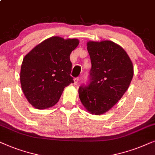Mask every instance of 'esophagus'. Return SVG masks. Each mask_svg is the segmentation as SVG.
<instances>
[{"instance_id":"34e87169","label":"esophagus","mask_w":155,"mask_h":155,"mask_svg":"<svg viewBox=\"0 0 155 155\" xmlns=\"http://www.w3.org/2000/svg\"><path fill=\"white\" fill-rule=\"evenodd\" d=\"M79 77H76V78H75V79H74V84H75V85H76V84H78V82L79 81Z\"/></svg>"}]
</instances>
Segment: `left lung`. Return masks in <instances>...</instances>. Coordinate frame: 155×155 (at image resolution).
<instances>
[{"label": "left lung", "instance_id": "1", "mask_svg": "<svg viewBox=\"0 0 155 155\" xmlns=\"http://www.w3.org/2000/svg\"><path fill=\"white\" fill-rule=\"evenodd\" d=\"M87 49L91 68L87 85L79 88V98L91 114H104L127 90L133 65L126 51L112 41H89Z\"/></svg>", "mask_w": 155, "mask_h": 155}]
</instances>
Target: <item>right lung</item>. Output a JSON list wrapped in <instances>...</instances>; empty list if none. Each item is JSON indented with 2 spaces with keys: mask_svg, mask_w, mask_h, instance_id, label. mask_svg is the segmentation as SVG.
I'll return each mask as SVG.
<instances>
[{
  "mask_svg": "<svg viewBox=\"0 0 155 155\" xmlns=\"http://www.w3.org/2000/svg\"><path fill=\"white\" fill-rule=\"evenodd\" d=\"M79 44L77 39L51 37L34 47L24 57L20 70L22 92L38 109L59 101L64 89L74 83L70 54Z\"/></svg>",
  "mask_w": 155,
  "mask_h": 155,
  "instance_id": "1",
  "label": "right lung"
}]
</instances>
